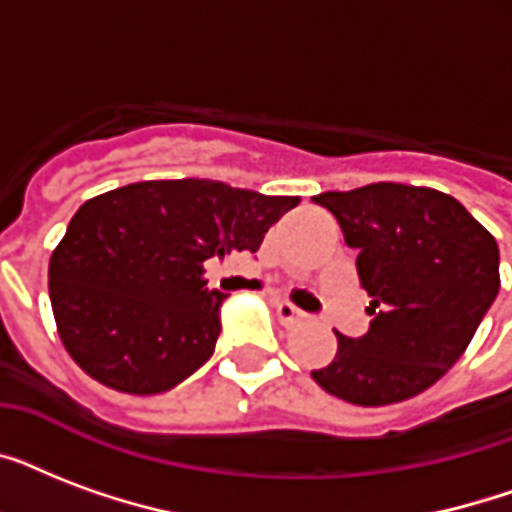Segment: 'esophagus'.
Returning a JSON list of instances; mask_svg holds the SVG:
<instances>
[{"instance_id":"1","label":"esophagus","mask_w":512,"mask_h":512,"mask_svg":"<svg viewBox=\"0 0 512 512\" xmlns=\"http://www.w3.org/2000/svg\"><path fill=\"white\" fill-rule=\"evenodd\" d=\"M273 308H276V316H279L281 327H287V329L297 327V324H303V321L308 319L300 308H295V305L287 303V300H276Z\"/></svg>"}]
</instances>
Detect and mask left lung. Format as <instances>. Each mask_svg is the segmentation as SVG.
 Returning a JSON list of instances; mask_svg holds the SVG:
<instances>
[{"mask_svg":"<svg viewBox=\"0 0 512 512\" xmlns=\"http://www.w3.org/2000/svg\"><path fill=\"white\" fill-rule=\"evenodd\" d=\"M356 249L372 297L369 332L337 335V353L311 377L358 406L414 398L465 353L500 292V247L460 201L436 188L372 183L313 196Z\"/></svg>","mask_w":512,"mask_h":512,"instance_id":"1","label":"left lung"}]
</instances>
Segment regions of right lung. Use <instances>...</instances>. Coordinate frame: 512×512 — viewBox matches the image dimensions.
Instances as JSON below:
<instances>
[{
    "label": "right lung",
    "mask_w": 512,
    "mask_h": 512,
    "mask_svg": "<svg viewBox=\"0 0 512 512\" xmlns=\"http://www.w3.org/2000/svg\"><path fill=\"white\" fill-rule=\"evenodd\" d=\"M297 196L217 180H143L76 209L50 257V303L68 356L106 388L154 396L215 353L220 305L204 263L257 252Z\"/></svg>",
    "instance_id": "add662e5"
}]
</instances>
